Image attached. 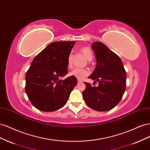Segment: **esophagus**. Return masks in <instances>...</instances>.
I'll return each mask as SVG.
<instances>
[{"instance_id": "obj_1", "label": "esophagus", "mask_w": 150, "mask_h": 150, "mask_svg": "<svg viewBox=\"0 0 150 150\" xmlns=\"http://www.w3.org/2000/svg\"><path fill=\"white\" fill-rule=\"evenodd\" d=\"M83 82V81H82V80H81V79H78V83H82Z\"/></svg>"}]
</instances>
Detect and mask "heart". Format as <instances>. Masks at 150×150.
<instances>
[{
  "label": "heart",
  "instance_id": "1",
  "mask_svg": "<svg viewBox=\"0 0 150 150\" xmlns=\"http://www.w3.org/2000/svg\"><path fill=\"white\" fill-rule=\"evenodd\" d=\"M81 51L82 52L85 57L88 61H91L93 58V53L91 49L88 47H83L81 49ZM68 66H71L72 64V56L71 54L69 56L67 59ZM89 74V71L86 69H81V68H75L69 72V75L73 76L74 78L79 79H83L84 77Z\"/></svg>",
  "mask_w": 150,
  "mask_h": 150
}]
</instances>
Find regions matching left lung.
Segmentation results:
<instances>
[{"label": "left lung", "instance_id": "1", "mask_svg": "<svg viewBox=\"0 0 150 150\" xmlns=\"http://www.w3.org/2000/svg\"><path fill=\"white\" fill-rule=\"evenodd\" d=\"M96 66L89 78L98 82L97 87L84 83L83 96L94 110L107 111L120 103L126 89V73L120 57L100 42L92 43ZM96 81H94L96 83Z\"/></svg>", "mask_w": 150, "mask_h": 150}]
</instances>
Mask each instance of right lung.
Wrapping results in <instances>:
<instances>
[{"instance_id":"right-lung-1","label":"right lung","mask_w":150,"mask_h":150,"mask_svg":"<svg viewBox=\"0 0 150 150\" xmlns=\"http://www.w3.org/2000/svg\"><path fill=\"white\" fill-rule=\"evenodd\" d=\"M76 42L61 41L50 44L35 57L25 75V91L38 110L51 112L64 106L76 86V78H60L67 73V59Z\"/></svg>"}]
</instances>
